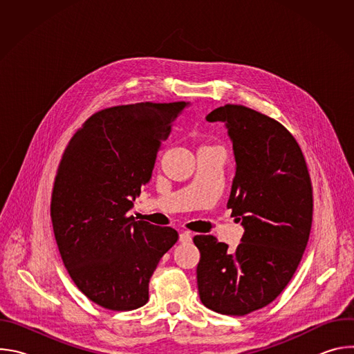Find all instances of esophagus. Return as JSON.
<instances>
[{
  "instance_id": "esophagus-1",
  "label": "esophagus",
  "mask_w": 354,
  "mask_h": 354,
  "mask_svg": "<svg viewBox=\"0 0 354 354\" xmlns=\"http://www.w3.org/2000/svg\"><path fill=\"white\" fill-rule=\"evenodd\" d=\"M192 241V235L187 231H183L179 234V242L180 243H189Z\"/></svg>"
}]
</instances>
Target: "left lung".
<instances>
[{"instance_id": "left-lung-1", "label": "left lung", "mask_w": 354, "mask_h": 354, "mask_svg": "<svg viewBox=\"0 0 354 354\" xmlns=\"http://www.w3.org/2000/svg\"><path fill=\"white\" fill-rule=\"evenodd\" d=\"M224 122L236 162L227 207L242 220L236 249L196 235L197 288L203 306L242 317L274 301L294 276L313 224V185L304 154L277 120L242 105L206 118Z\"/></svg>"}]
</instances>
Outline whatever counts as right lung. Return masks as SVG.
Returning a JSON list of instances; mask_svg holds the SVG:
<instances>
[{
	"label": "right lung",
	"mask_w": 354,
	"mask_h": 354,
	"mask_svg": "<svg viewBox=\"0 0 354 354\" xmlns=\"http://www.w3.org/2000/svg\"><path fill=\"white\" fill-rule=\"evenodd\" d=\"M186 105L99 111L64 149L50 203L56 242L75 286L106 310L142 307L151 276L179 238L174 228L136 221L127 212Z\"/></svg>",
	"instance_id": "add662e5"
}]
</instances>
